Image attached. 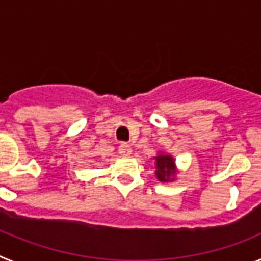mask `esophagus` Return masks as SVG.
<instances>
[{
    "mask_svg": "<svg viewBox=\"0 0 261 261\" xmlns=\"http://www.w3.org/2000/svg\"><path fill=\"white\" fill-rule=\"evenodd\" d=\"M119 153L120 155L123 156H128L132 154V147L129 146V145H121V146L119 147Z\"/></svg>",
    "mask_w": 261,
    "mask_h": 261,
    "instance_id": "esophagus-1",
    "label": "esophagus"
}]
</instances>
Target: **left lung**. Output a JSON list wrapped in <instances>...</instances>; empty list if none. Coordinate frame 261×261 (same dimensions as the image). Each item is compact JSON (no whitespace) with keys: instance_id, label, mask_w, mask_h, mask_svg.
<instances>
[{"instance_id":"left-lung-1","label":"left lung","mask_w":261,"mask_h":261,"mask_svg":"<svg viewBox=\"0 0 261 261\" xmlns=\"http://www.w3.org/2000/svg\"><path fill=\"white\" fill-rule=\"evenodd\" d=\"M153 159L155 163V176L159 181L171 183L176 180V175L180 172V170L176 167L175 158L171 154L166 151H158V154Z\"/></svg>"}]
</instances>
